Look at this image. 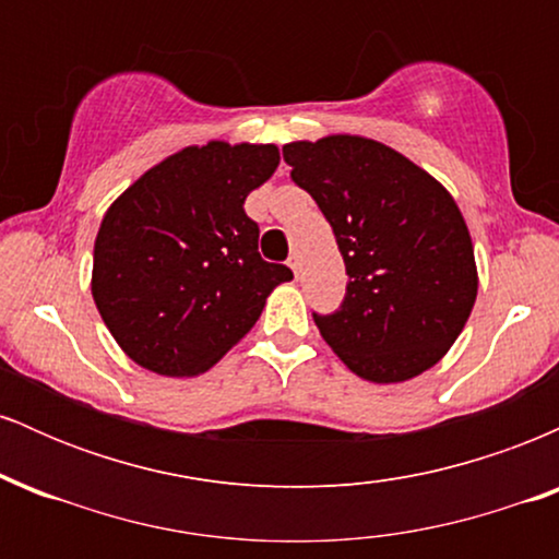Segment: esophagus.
I'll return each instance as SVG.
<instances>
[{"label":"esophagus","instance_id":"1","mask_svg":"<svg viewBox=\"0 0 559 559\" xmlns=\"http://www.w3.org/2000/svg\"><path fill=\"white\" fill-rule=\"evenodd\" d=\"M288 267H292L294 275H299V271H301V265H299V254H292V258H288Z\"/></svg>","mask_w":559,"mask_h":559}]
</instances>
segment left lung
<instances>
[{
    "label": "left lung",
    "mask_w": 559,
    "mask_h": 559,
    "mask_svg": "<svg viewBox=\"0 0 559 559\" xmlns=\"http://www.w3.org/2000/svg\"><path fill=\"white\" fill-rule=\"evenodd\" d=\"M284 159L331 223L349 275L338 310L312 312L320 336L376 383L439 362L478 292L471 234L449 191L373 139L294 141Z\"/></svg>",
    "instance_id": "obj_1"
}]
</instances>
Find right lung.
I'll return each mask as SVG.
<instances>
[{
  "label": "right lung",
  "instance_id": "obj_1",
  "mask_svg": "<svg viewBox=\"0 0 559 559\" xmlns=\"http://www.w3.org/2000/svg\"><path fill=\"white\" fill-rule=\"evenodd\" d=\"M273 144L189 146L115 199L94 243L92 294L141 368L197 376L258 323L294 273L258 252L249 191L278 168Z\"/></svg>",
  "mask_w": 559,
  "mask_h": 559
}]
</instances>
